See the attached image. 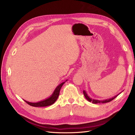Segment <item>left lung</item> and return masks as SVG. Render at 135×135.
<instances>
[{
	"mask_svg": "<svg viewBox=\"0 0 135 135\" xmlns=\"http://www.w3.org/2000/svg\"><path fill=\"white\" fill-rule=\"evenodd\" d=\"M120 93L118 94V95H117L116 96H114L112 98H110V99H105V100H95V99H92V98H91L90 97H89L87 93L86 92V91L83 90V94L84 95V97H85V99H86L89 102H91V103H92L93 104H104V103H109V102L112 101L113 99H115V97H117L118 95H119Z\"/></svg>",
	"mask_w": 135,
	"mask_h": 135,
	"instance_id": "1",
	"label": "left lung"
}]
</instances>
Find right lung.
Segmentation results:
<instances>
[{
  "label": "right lung",
  "instance_id": "obj_1",
  "mask_svg": "<svg viewBox=\"0 0 135 135\" xmlns=\"http://www.w3.org/2000/svg\"><path fill=\"white\" fill-rule=\"evenodd\" d=\"M67 80L68 79L65 80L64 82L61 83L59 85H57V86L56 88H55L54 92L52 93V95L46 99L38 101V102H36V103H31V102H28L25 100H24V101H25L28 105H30L32 106V107H47V106L51 105L53 104H54L56 102V101L57 100L59 94H60V89L61 87H62L63 84L66 82Z\"/></svg>",
  "mask_w": 135,
  "mask_h": 135
}]
</instances>
